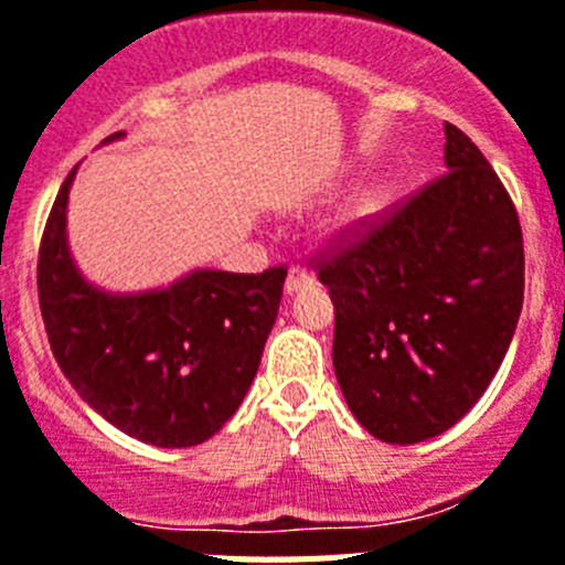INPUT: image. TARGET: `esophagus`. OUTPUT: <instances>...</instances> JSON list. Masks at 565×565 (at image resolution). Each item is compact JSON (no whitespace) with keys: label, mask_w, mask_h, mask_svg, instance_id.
I'll use <instances>...</instances> for the list:
<instances>
[{"label":"esophagus","mask_w":565,"mask_h":565,"mask_svg":"<svg viewBox=\"0 0 565 565\" xmlns=\"http://www.w3.org/2000/svg\"><path fill=\"white\" fill-rule=\"evenodd\" d=\"M312 284H316V276H312L310 269H307V267H289L287 284H284V289H287V296H292V292H298V289H303V287H312Z\"/></svg>","instance_id":"esophagus-1"}]
</instances>
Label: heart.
<instances>
[{
    "instance_id": "obj_1",
    "label": "heart",
    "mask_w": 565,
    "mask_h": 565,
    "mask_svg": "<svg viewBox=\"0 0 565 565\" xmlns=\"http://www.w3.org/2000/svg\"><path fill=\"white\" fill-rule=\"evenodd\" d=\"M370 210H375V195H370V199L361 201V207H358V213L364 215V213H370Z\"/></svg>"
}]
</instances>
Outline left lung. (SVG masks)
Instances as JSON below:
<instances>
[{
	"mask_svg": "<svg viewBox=\"0 0 565 565\" xmlns=\"http://www.w3.org/2000/svg\"><path fill=\"white\" fill-rule=\"evenodd\" d=\"M444 134V175L312 255L335 303L343 398L386 444L458 424L487 392L523 307L512 195L463 130L446 121Z\"/></svg>",
	"mask_w": 565,
	"mask_h": 565,
	"instance_id": "obj_1",
	"label": "left lung"
}]
</instances>
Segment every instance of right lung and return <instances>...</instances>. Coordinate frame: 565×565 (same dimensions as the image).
I'll return each mask as SVG.
<instances>
[{"mask_svg":"<svg viewBox=\"0 0 565 565\" xmlns=\"http://www.w3.org/2000/svg\"><path fill=\"white\" fill-rule=\"evenodd\" d=\"M73 173L76 167L53 201L36 264L53 355L73 390L127 435L167 449L204 444L253 384L287 267L258 276L199 269L170 289L102 292L78 276L67 253Z\"/></svg>","mask_w":565,"mask_h":565,"instance_id":"add662e5","label":"right lung"}]
</instances>
